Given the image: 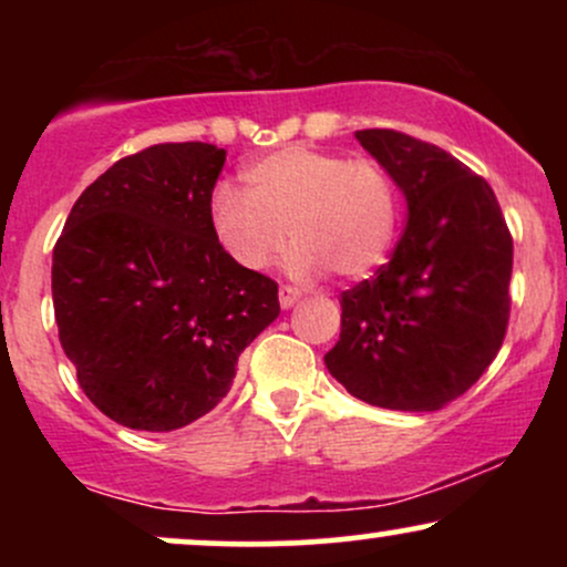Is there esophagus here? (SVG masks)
<instances>
[{
  "label": "esophagus",
  "instance_id": "1",
  "mask_svg": "<svg viewBox=\"0 0 567 567\" xmlns=\"http://www.w3.org/2000/svg\"><path fill=\"white\" fill-rule=\"evenodd\" d=\"M298 298H301V290L292 288V285H282V288H279V303H282V309H290Z\"/></svg>",
  "mask_w": 567,
  "mask_h": 567
}]
</instances>
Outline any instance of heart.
<instances>
[{"instance_id": "obj_1", "label": "heart", "mask_w": 567, "mask_h": 567, "mask_svg": "<svg viewBox=\"0 0 567 567\" xmlns=\"http://www.w3.org/2000/svg\"><path fill=\"white\" fill-rule=\"evenodd\" d=\"M247 194L224 184L210 199L218 245L239 269L261 271L282 252L309 275L365 277L383 261L396 229V186L379 159L288 146L245 167Z\"/></svg>"}]
</instances>
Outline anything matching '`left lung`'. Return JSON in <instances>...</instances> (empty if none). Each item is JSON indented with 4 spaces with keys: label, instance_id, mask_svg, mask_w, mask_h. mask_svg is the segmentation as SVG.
<instances>
[{
    "label": "left lung",
    "instance_id": "obj_1",
    "mask_svg": "<svg viewBox=\"0 0 567 567\" xmlns=\"http://www.w3.org/2000/svg\"><path fill=\"white\" fill-rule=\"evenodd\" d=\"M392 173L408 224L392 261L341 292L330 375L375 408L440 410L496 360L509 324L512 234L483 175L396 130H357Z\"/></svg>",
    "mask_w": 567,
    "mask_h": 567
}]
</instances>
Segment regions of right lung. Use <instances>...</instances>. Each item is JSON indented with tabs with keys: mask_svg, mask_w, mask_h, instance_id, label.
Segmentation results:
<instances>
[{
	"mask_svg": "<svg viewBox=\"0 0 567 567\" xmlns=\"http://www.w3.org/2000/svg\"><path fill=\"white\" fill-rule=\"evenodd\" d=\"M224 162L202 141L122 157L53 247L61 347L87 400L122 426L173 432L210 413L279 315L275 279L239 269L213 234Z\"/></svg>",
	"mask_w": 567,
	"mask_h": 567,
	"instance_id": "obj_1",
	"label": "right lung"
}]
</instances>
